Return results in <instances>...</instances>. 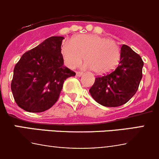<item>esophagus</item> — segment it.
I'll use <instances>...</instances> for the list:
<instances>
[{"mask_svg":"<svg viewBox=\"0 0 159 159\" xmlns=\"http://www.w3.org/2000/svg\"><path fill=\"white\" fill-rule=\"evenodd\" d=\"M83 75V72L82 71H77L76 72V75L78 77H80V76H81V75Z\"/></svg>","mask_w":159,"mask_h":159,"instance_id":"1","label":"esophagus"}]
</instances>
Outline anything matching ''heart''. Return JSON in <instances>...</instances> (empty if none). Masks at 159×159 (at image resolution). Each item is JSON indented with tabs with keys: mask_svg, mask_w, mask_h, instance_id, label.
Segmentation results:
<instances>
[{
	"mask_svg": "<svg viewBox=\"0 0 159 159\" xmlns=\"http://www.w3.org/2000/svg\"><path fill=\"white\" fill-rule=\"evenodd\" d=\"M61 54L67 66L75 68L84 57L86 66L98 75L108 73L118 65L121 57L119 45L112 40L94 34H81L64 44Z\"/></svg>",
	"mask_w": 159,
	"mask_h": 159,
	"instance_id": "1",
	"label": "heart"
}]
</instances>
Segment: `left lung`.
I'll list each match as a JSON object with an SVG mask.
<instances>
[{"instance_id":"1","label":"left lung","mask_w":159,"mask_h":159,"mask_svg":"<svg viewBox=\"0 0 159 159\" xmlns=\"http://www.w3.org/2000/svg\"><path fill=\"white\" fill-rule=\"evenodd\" d=\"M144 62L129 46L121 48L117 68L107 75L98 76L89 89L93 98L105 107H118L127 103L139 89Z\"/></svg>"}]
</instances>
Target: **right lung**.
<instances>
[{
	"label": "right lung",
	"mask_w": 159,
	"mask_h": 159,
	"mask_svg": "<svg viewBox=\"0 0 159 159\" xmlns=\"http://www.w3.org/2000/svg\"><path fill=\"white\" fill-rule=\"evenodd\" d=\"M64 38H47L21 56L14 66L11 91L16 104L26 111L42 112L56 103L65 80L75 72L64 66Z\"/></svg>",
	"instance_id": "1"
}]
</instances>
